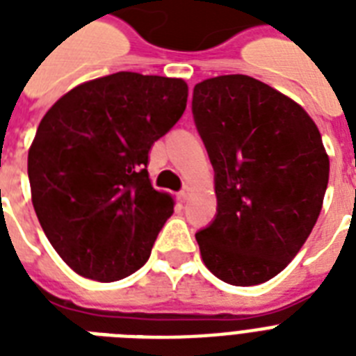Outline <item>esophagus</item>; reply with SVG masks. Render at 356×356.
Here are the masks:
<instances>
[{"instance_id": "obj_1", "label": "esophagus", "mask_w": 356, "mask_h": 356, "mask_svg": "<svg viewBox=\"0 0 356 356\" xmlns=\"http://www.w3.org/2000/svg\"><path fill=\"white\" fill-rule=\"evenodd\" d=\"M190 194H192V190H190L188 186H184V188L181 190V192H179V200H181L184 203V201H188Z\"/></svg>"}]
</instances>
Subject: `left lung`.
Wrapping results in <instances>:
<instances>
[{
  "instance_id": "1",
  "label": "left lung",
  "mask_w": 356,
  "mask_h": 356,
  "mask_svg": "<svg viewBox=\"0 0 356 356\" xmlns=\"http://www.w3.org/2000/svg\"><path fill=\"white\" fill-rule=\"evenodd\" d=\"M192 114L216 186V216L195 233L209 270L234 286L281 273L320 216L329 156L309 114L248 75L194 86Z\"/></svg>"
}]
</instances>
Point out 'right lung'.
I'll return each instance as SVG.
<instances>
[{
    "label": "right lung",
    "instance_id": "right-lung-1",
    "mask_svg": "<svg viewBox=\"0 0 356 356\" xmlns=\"http://www.w3.org/2000/svg\"><path fill=\"white\" fill-rule=\"evenodd\" d=\"M186 97L183 79L118 72L75 86L42 118L27 159L33 207L79 275L120 281L147 262L173 214L149 183V149Z\"/></svg>",
    "mask_w": 356,
    "mask_h": 356
}]
</instances>
